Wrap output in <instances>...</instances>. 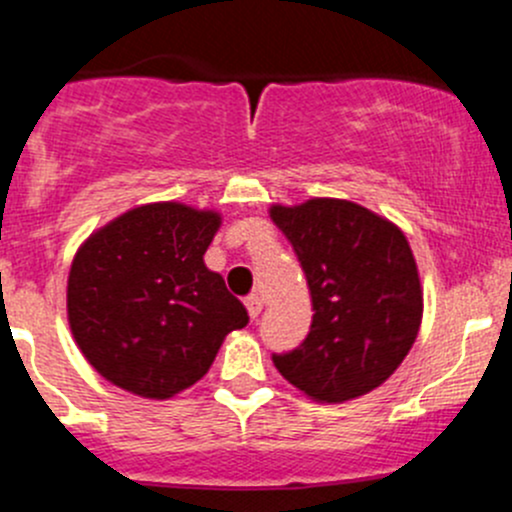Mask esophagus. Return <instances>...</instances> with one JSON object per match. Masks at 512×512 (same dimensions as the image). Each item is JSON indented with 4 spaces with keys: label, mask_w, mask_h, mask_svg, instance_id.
<instances>
[{
    "label": "esophagus",
    "mask_w": 512,
    "mask_h": 512,
    "mask_svg": "<svg viewBox=\"0 0 512 512\" xmlns=\"http://www.w3.org/2000/svg\"><path fill=\"white\" fill-rule=\"evenodd\" d=\"M246 308H249L251 318H258V316H261V311H263V298L258 296V293H254V296L246 298Z\"/></svg>",
    "instance_id": "esophagus-1"
}]
</instances>
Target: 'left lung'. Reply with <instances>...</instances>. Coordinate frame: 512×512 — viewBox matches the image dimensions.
Masks as SVG:
<instances>
[{"instance_id": "8db88e82", "label": "left lung", "mask_w": 512, "mask_h": 512, "mask_svg": "<svg viewBox=\"0 0 512 512\" xmlns=\"http://www.w3.org/2000/svg\"><path fill=\"white\" fill-rule=\"evenodd\" d=\"M306 273L313 321L306 341L273 366L303 396L343 403L396 373L423 321V286L401 226L348 199L271 204Z\"/></svg>"}]
</instances>
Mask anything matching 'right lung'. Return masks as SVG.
Instances as JSON below:
<instances>
[{
  "mask_svg": "<svg viewBox=\"0 0 512 512\" xmlns=\"http://www.w3.org/2000/svg\"><path fill=\"white\" fill-rule=\"evenodd\" d=\"M216 209L154 201L91 231L67 278L74 343L111 386L166 401L209 373L221 343L249 323L204 254Z\"/></svg>",
  "mask_w": 512,
  "mask_h": 512,
  "instance_id": "right-lung-1",
  "label": "right lung"
}]
</instances>
